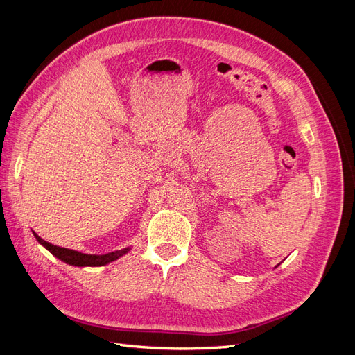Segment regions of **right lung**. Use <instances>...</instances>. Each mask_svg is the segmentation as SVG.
Returning <instances> with one entry per match:
<instances>
[{"label":"right lung","mask_w":355,"mask_h":355,"mask_svg":"<svg viewBox=\"0 0 355 355\" xmlns=\"http://www.w3.org/2000/svg\"><path fill=\"white\" fill-rule=\"evenodd\" d=\"M34 237L37 239V241L40 244L44 245L53 256H56L58 259L63 261L65 263L73 265V266H102V265H106V263H110V262L118 259V257H121L123 254H125L128 250H130L127 247V249L118 250V252H111V253H106V254H85V253H81V252H77V250L65 249V247H59V245H55L51 243H47L46 240H42L41 237H38L35 232H34Z\"/></svg>","instance_id":"obj_1"}]
</instances>
